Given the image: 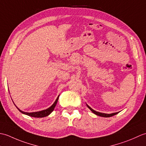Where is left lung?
<instances>
[{
  "instance_id": "left-lung-1",
  "label": "left lung",
  "mask_w": 146,
  "mask_h": 146,
  "mask_svg": "<svg viewBox=\"0 0 146 146\" xmlns=\"http://www.w3.org/2000/svg\"><path fill=\"white\" fill-rule=\"evenodd\" d=\"M86 105H87L88 108H89L90 110L93 113H95V115H98V116H100V117H111V116H113L117 114L119 112H115V113H110V114H108V113H101V112H98V111H97L94 110V109H92V108L91 107H90L88 105L86 104Z\"/></svg>"
}]
</instances>
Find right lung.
I'll return each mask as SVG.
<instances>
[{"label":"right lung","instance_id":"obj_1","mask_svg":"<svg viewBox=\"0 0 146 146\" xmlns=\"http://www.w3.org/2000/svg\"><path fill=\"white\" fill-rule=\"evenodd\" d=\"M59 97H60V95H59L58 97H57L56 100H55V102H54V104H52L50 107H49L48 108H47V109H46V110H43L39 111H35V112H31V113L25 112V111H23L21 110L19 108H18L17 107H16V105H15V104L14 105H15V107H17V109L19 110L21 113H23L25 114V115H27L31 116V117H37V118H41V117H46V116L49 115L52 112V111L54 110V107H55L56 105V104H57V102H58Z\"/></svg>","mask_w":146,"mask_h":146}]
</instances>
